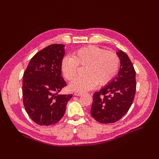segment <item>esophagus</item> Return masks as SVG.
I'll list each match as a JSON object with an SVG mask.
<instances>
[{
  "mask_svg": "<svg viewBox=\"0 0 159 159\" xmlns=\"http://www.w3.org/2000/svg\"><path fill=\"white\" fill-rule=\"evenodd\" d=\"M83 94V93L82 92H74V95L75 96H82Z\"/></svg>",
  "mask_w": 159,
  "mask_h": 159,
  "instance_id": "1",
  "label": "esophagus"
}]
</instances>
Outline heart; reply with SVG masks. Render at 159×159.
<instances>
[{
    "label": "heart",
    "instance_id": "b5f03b06",
    "mask_svg": "<svg viewBox=\"0 0 159 159\" xmlns=\"http://www.w3.org/2000/svg\"><path fill=\"white\" fill-rule=\"evenodd\" d=\"M119 64V57L115 52L89 46L76 50L72 57H63L61 68L66 79L70 80L76 75L79 65H85V75L75 78L69 86L72 91L85 92L94 88L97 84L104 85L109 83L116 74Z\"/></svg>",
    "mask_w": 159,
    "mask_h": 159
}]
</instances>
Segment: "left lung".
Here are the masks:
<instances>
[{
	"label": "left lung",
	"instance_id": "1",
	"mask_svg": "<svg viewBox=\"0 0 159 159\" xmlns=\"http://www.w3.org/2000/svg\"><path fill=\"white\" fill-rule=\"evenodd\" d=\"M120 59L118 74L111 81L93 94L91 115L100 123L111 124L120 120L133 102L136 92V72L126 53L118 50Z\"/></svg>",
	"mask_w": 159,
	"mask_h": 159
}]
</instances>
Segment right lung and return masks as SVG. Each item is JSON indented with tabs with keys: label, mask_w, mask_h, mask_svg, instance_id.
Returning a JSON list of instances; mask_svg holds the SVG:
<instances>
[{
	"label": "right lung",
	"mask_w": 159,
	"mask_h": 159,
	"mask_svg": "<svg viewBox=\"0 0 159 159\" xmlns=\"http://www.w3.org/2000/svg\"><path fill=\"white\" fill-rule=\"evenodd\" d=\"M64 55L65 45L47 46L33 57L24 73V105L31 120L40 126L58 122L72 97L58 93L66 86L61 68Z\"/></svg>",
	"instance_id": "right-lung-1"
}]
</instances>
